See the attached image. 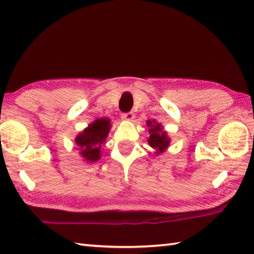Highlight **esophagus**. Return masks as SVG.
I'll list each match as a JSON object with an SVG mask.
<instances>
[{
    "label": "esophagus",
    "instance_id": "1",
    "mask_svg": "<svg viewBox=\"0 0 254 254\" xmlns=\"http://www.w3.org/2000/svg\"><path fill=\"white\" fill-rule=\"evenodd\" d=\"M121 118L123 120H127V121H131L134 119V113L133 112H127V113H122Z\"/></svg>",
    "mask_w": 254,
    "mask_h": 254
}]
</instances>
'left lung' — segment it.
Returning a JSON list of instances; mask_svg holds the SVG:
<instances>
[{
  "label": "left lung",
  "mask_w": 254,
  "mask_h": 254,
  "mask_svg": "<svg viewBox=\"0 0 254 254\" xmlns=\"http://www.w3.org/2000/svg\"><path fill=\"white\" fill-rule=\"evenodd\" d=\"M147 126L150 127L148 130L149 137L147 141L149 146L155 148L157 154L165 152V149L169 146L170 143V138L167 135V132L163 131L161 124L156 123L155 120L147 121Z\"/></svg>",
  "instance_id": "1"
}]
</instances>
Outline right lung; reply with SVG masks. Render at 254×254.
<instances>
[{"mask_svg": "<svg viewBox=\"0 0 254 254\" xmlns=\"http://www.w3.org/2000/svg\"><path fill=\"white\" fill-rule=\"evenodd\" d=\"M110 127L109 119H97L75 138L79 154L86 161L94 163L101 158V145L105 143Z\"/></svg>", "mask_w": 254, "mask_h": 254, "instance_id": "right-lung-1", "label": "right lung"}]
</instances>
